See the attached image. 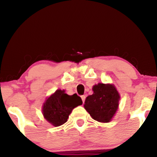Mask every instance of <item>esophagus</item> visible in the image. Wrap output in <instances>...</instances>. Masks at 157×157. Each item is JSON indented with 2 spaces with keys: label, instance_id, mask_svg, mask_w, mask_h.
<instances>
[{
  "label": "esophagus",
  "instance_id": "esophagus-1",
  "mask_svg": "<svg viewBox=\"0 0 157 157\" xmlns=\"http://www.w3.org/2000/svg\"><path fill=\"white\" fill-rule=\"evenodd\" d=\"M81 99H82V101H83V103H84V101H85V98H86V96L83 95V96H81Z\"/></svg>",
  "mask_w": 157,
  "mask_h": 157
}]
</instances>
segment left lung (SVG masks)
Returning a JSON list of instances; mask_svg holds the SVG:
<instances>
[{"label": "left lung", "mask_w": 157, "mask_h": 157, "mask_svg": "<svg viewBox=\"0 0 157 157\" xmlns=\"http://www.w3.org/2000/svg\"><path fill=\"white\" fill-rule=\"evenodd\" d=\"M94 93L87 96L83 106L96 121L108 123L119 108L120 95L113 84L99 83L94 85Z\"/></svg>", "instance_id": "8db88e82"}]
</instances>
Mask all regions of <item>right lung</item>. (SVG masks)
<instances>
[{
	"label": "right lung",
	"mask_w": 157,
	"mask_h": 157,
	"mask_svg": "<svg viewBox=\"0 0 157 157\" xmlns=\"http://www.w3.org/2000/svg\"><path fill=\"white\" fill-rule=\"evenodd\" d=\"M82 104V100L76 94L69 96L64 90L58 89L44 104L42 113L46 121L54 126L66 123L75 107Z\"/></svg>",
	"instance_id": "right-lung-1"
}]
</instances>
